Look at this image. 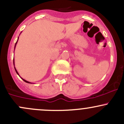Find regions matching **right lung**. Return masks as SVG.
<instances>
[{
	"instance_id": "obj_1",
	"label": "right lung",
	"mask_w": 124,
	"mask_h": 124,
	"mask_svg": "<svg viewBox=\"0 0 124 124\" xmlns=\"http://www.w3.org/2000/svg\"><path fill=\"white\" fill-rule=\"evenodd\" d=\"M17 41H18V40H17V41H16V43H15V47H14V49H15V46H16V43H17ZM14 68H15V67H14ZM15 71H16V74H17L18 75H19V74H18V72H17V71H16V68H15ZM19 77H20V76H19ZM22 79H23V80H24V81L25 82V83H31H31H30V82H28V81H27L25 80V79H23V78H22Z\"/></svg>"
}]
</instances>
